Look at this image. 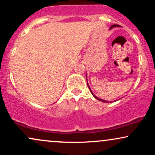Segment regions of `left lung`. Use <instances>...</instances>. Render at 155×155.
<instances>
[{
  "mask_svg": "<svg viewBox=\"0 0 155 155\" xmlns=\"http://www.w3.org/2000/svg\"><path fill=\"white\" fill-rule=\"evenodd\" d=\"M116 27H120V25H111V27H110V30L111 29H112V28H116ZM87 86H88V87H89V89H90V92H91V93H92V95L94 96V97H95V98H96L97 99V100H98V101H102V102H104V103H108V101H105V100H102V99H101V98H98V97H96V96L94 95L93 94V92H92V90H91V89H90V86H89V84H88V83H87Z\"/></svg>",
  "mask_w": 155,
  "mask_h": 155,
  "instance_id": "left-lung-1",
  "label": "left lung"
}]
</instances>
